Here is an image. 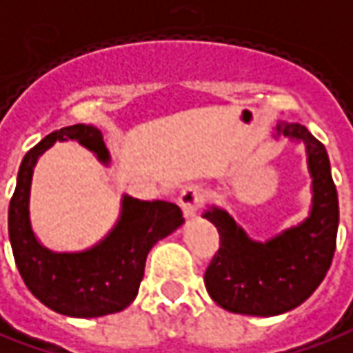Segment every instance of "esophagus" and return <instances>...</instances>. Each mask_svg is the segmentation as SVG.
Listing matches in <instances>:
<instances>
[{
	"mask_svg": "<svg viewBox=\"0 0 353 353\" xmlns=\"http://www.w3.org/2000/svg\"><path fill=\"white\" fill-rule=\"evenodd\" d=\"M205 189L199 185H187L181 193H179V199H177V203H179V207L183 210V214L185 218H195L196 212H199V208L203 207V203H205Z\"/></svg>",
	"mask_w": 353,
	"mask_h": 353,
	"instance_id": "1",
	"label": "esophagus"
}]
</instances>
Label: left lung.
Listing matches in <instances>:
<instances>
[{
	"label": "left lung",
	"mask_w": 353,
	"mask_h": 353,
	"mask_svg": "<svg viewBox=\"0 0 353 353\" xmlns=\"http://www.w3.org/2000/svg\"><path fill=\"white\" fill-rule=\"evenodd\" d=\"M278 137L305 145L313 193L309 216L267 241H255L224 208L203 212L220 234L205 286L214 303L239 315L272 317L301 305L327 276L336 249L338 193L327 148L299 123H278Z\"/></svg>",
	"instance_id": "left-lung-1"
}]
</instances>
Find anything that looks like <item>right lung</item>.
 Returning <instances> with one entry per match:
<instances>
[{
	"label": "right lung",
	"mask_w": 353,
	"mask_h": 353,
	"mask_svg": "<svg viewBox=\"0 0 353 353\" xmlns=\"http://www.w3.org/2000/svg\"><path fill=\"white\" fill-rule=\"evenodd\" d=\"M56 141H77L110 164L102 131L85 123L54 131L26 152L9 203V241L17 268L32 296L56 313L92 319L123 311L139 294L148 251L185 220L174 203L123 195L116 226L96 245L75 253L44 247L30 224V185L38 158Z\"/></svg>",
	"instance_id": "1"
}]
</instances>
